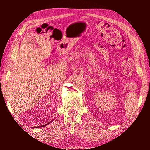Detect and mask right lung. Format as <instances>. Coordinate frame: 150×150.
Returning a JSON list of instances; mask_svg holds the SVG:
<instances>
[{"instance_id":"1","label":"right lung","mask_w":150,"mask_h":150,"mask_svg":"<svg viewBox=\"0 0 150 150\" xmlns=\"http://www.w3.org/2000/svg\"><path fill=\"white\" fill-rule=\"evenodd\" d=\"M49 123H50V122H49ZM49 123H47V124H45V125H43V126H38V128H40V127H42V126H46L47 124H48Z\"/></svg>"}]
</instances>
